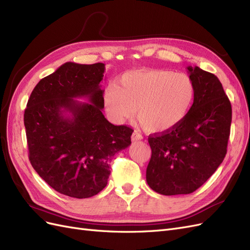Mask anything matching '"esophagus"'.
Listing matches in <instances>:
<instances>
[{"label": "esophagus", "instance_id": "esophagus-1", "mask_svg": "<svg viewBox=\"0 0 250 250\" xmlns=\"http://www.w3.org/2000/svg\"><path fill=\"white\" fill-rule=\"evenodd\" d=\"M142 139H143V137H142V134L139 131L134 130L132 132V134H131V140L132 141H139V140H142Z\"/></svg>", "mask_w": 250, "mask_h": 250}]
</instances>
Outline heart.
I'll return each instance as SVG.
<instances>
[{
    "label": "heart",
    "mask_w": 250,
    "mask_h": 250,
    "mask_svg": "<svg viewBox=\"0 0 250 250\" xmlns=\"http://www.w3.org/2000/svg\"><path fill=\"white\" fill-rule=\"evenodd\" d=\"M197 87L191 76L171 70H140L120 78V86L108 83L103 103L117 123L137 117L150 133H165L179 126L191 112Z\"/></svg>",
    "instance_id": "1"
}]
</instances>
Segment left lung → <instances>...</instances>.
I'll return each mask as SVG.
<instances>
[{
    "instance_id": "obj_1",
    "label": "left lung",
    "mask_w": 250,
    "mask_h": 250,
    "mask_svg": "<svg viewBox=\"0 0 250 250\" xmlns=\"http://www.w3.org/2000/svg\"><path fill=\"white\" fill-rule=\"evenodd\" d=\"M197 95L187 119L174 129L148 138L146 171L149 187L158 194H190L213 175L223 162L230 133L231 105L214 74L188 65Z\"/></svg>"
}]
</instances>
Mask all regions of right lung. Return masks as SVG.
Masks as SVG:
<instances>
[{
    "instance_id": "1",
    "label": "right lung",
    "mask_w": 250,
    "mask_h": 250,
    "mask_svg": "<svg viewBox=\"0 0 250 250\" xmlns=\"http://www.w3.org/2000/svg\"><path fill=\"white\" fill-rule=\"evenodd\" d=\"M104 71L101 62H65L37 83L25 109L30 163L50 187L70 197L101 192L112 156L131 144V128L113 125L102 113Z\"/></svg>"
}]
</instances>
